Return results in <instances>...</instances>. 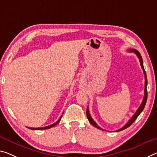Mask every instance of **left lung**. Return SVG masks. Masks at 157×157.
<instances>
[{
  "mask_svg": "<svg viewBox=\"0 0 157 157\" xmlns=\"http://www.w3.org/2000/svg\"><path fill=\"white\" fill-rule=\"evenodd\" d=\"M129 52H134L135 54H136V55L137 56V57L139 58L140 60V65H141V67L142 69H143V72H144V79H145V82H144V98H143V102H142L140 106L138 109L136 111V112L135 113L134 115L132 116V118L131 119H130L128 121L127 124L125 125L124 127H122L121 128H120L119 130H117V132L118 131H123V130L127 128L128 127H129L136 120V119L137 118V117L140 115V114L143 112V110L144 109V106L146 105V102H147V75H146V72L144 71V66H143V58H142V56L140 52L136 50V49H130L128 50ZM86 115H87V118L88 119L89 122L91 124L93 125V126H95V128H97L98 129H100V130H103L102 128H101L98 126V125L96 124V123L94 121V120L92 119V117H91V116L90 114V112H89V109H88V107H87V110H86Z\"/></svg>",
  "mask_w": 157,
  "mask_h": 157,
  "instance_id": "1",
  "label": "left lung"
}]
</instances>
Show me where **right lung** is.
<instances>
[{"label":"right lung","mask_w":157,"mask_h":157,"mask_svg":"<svg viewBox=\"0 0 157 157\" xmlns=\"http://www.w3.org/2000/svg\"><path fill=\"white\" fill-rule=\"evenodd\" d=\"M62 116H61V117H60V118H59V120L57 121V122H55V124H52V125H50V126H48L42 127V128H30V127H28V128H29V129H32V130H45V129H48V128H52V127H54V126H56V125H57V124H58V123L60 121V120H61V119H62Z\"/></svg>","instance_id":"1"}]
</instances>
